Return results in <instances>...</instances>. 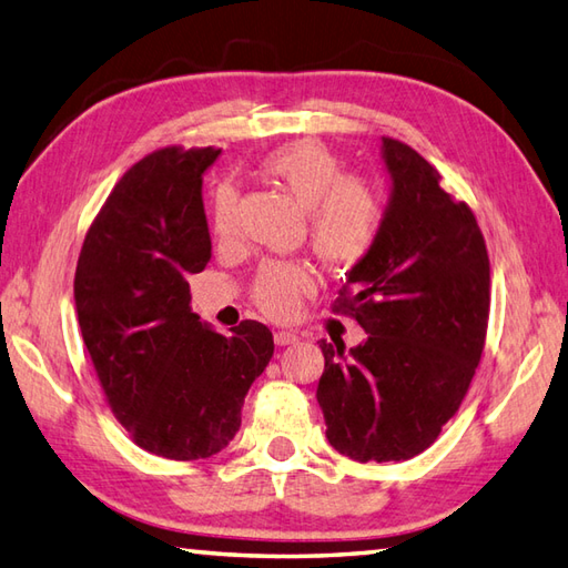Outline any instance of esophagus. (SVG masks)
Instances as JSON below:
<instances>
[{"label":"esophagus","instance_id":"34e87169","mask_svg":"<svg viewBox=\"0 0 568 568\" xmlns=\"http://www.w3.org/2000/svg\"><path fill=\"white\" fill-rule=\"evenodd\" d=\"M298 341V333L296 331H276L274 333V343L276 345H292Z\"/></svg>","mask_w":568,"mask_h":568}]
</instances>
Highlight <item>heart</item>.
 Wrapping results in <instances>:
<instances>
[{
  "label": "heart",
  "instance_id": "1",
  "mask_svg": "<svg viewBox=\"0 0 568 568\" xmlns=\"http://www.w3.org/2000/svg\"><path fill=\"white\" fill-rule=\"evenodd\" d=\"M262 171L308 211V235L316 254L333 267H353L373 250L382 225L377 191L361 179L343 176V164L326 144L298 139L276 146L262 161ZM237 193L217 186L213 193L211 225L217 237L235 227ZM314 276L296 262L262 264L252 284V298L272 318H292L301 296L311 292Z\"/></svg>",
  "mask_w": 568,
  "mask_h": 568
}]
</instances>
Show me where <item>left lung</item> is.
Wrapping results in <instances>:
<instances>
[{"mask_svg": "<svg viewBox=\"0 0 568 568\" xmlns=\"http://www.w3.org/2000/svg\"><path fill=\"white\" fill-rule=\"evenodd\" d=\"M389 199L367 257L345 276L335 311L365 341H321L316 399L328 444L353 460H407L429 448L466 397L490 311V262L470 207L438 171L382 136Z\"/></svg>", "mask_w": 568, "mask_h": 568, "instance_id": "1", "label": "left lung"}]
</instances>
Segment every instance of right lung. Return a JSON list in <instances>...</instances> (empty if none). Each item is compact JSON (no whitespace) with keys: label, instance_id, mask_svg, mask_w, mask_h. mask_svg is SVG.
<instances>
[{"label":"right lung","instance_id":"right-lung-1","mask_svg":"<svg viewBox=\"0 0 568 568\" xmlns=\"http://www.w3.org/2000/svg\"><path fill=\"white\" fill-rule=\"evenodd\" d=\"M217 156L166 146L136 161L90 225L75 270L80 333L112 412L136 446L171 460L211 458L233 442L274 353L264 323L223 335L191 308L189 276L211 260L203 173Z\"/></svg>","mask_w":568,"mask_h":568}]
</instances>
